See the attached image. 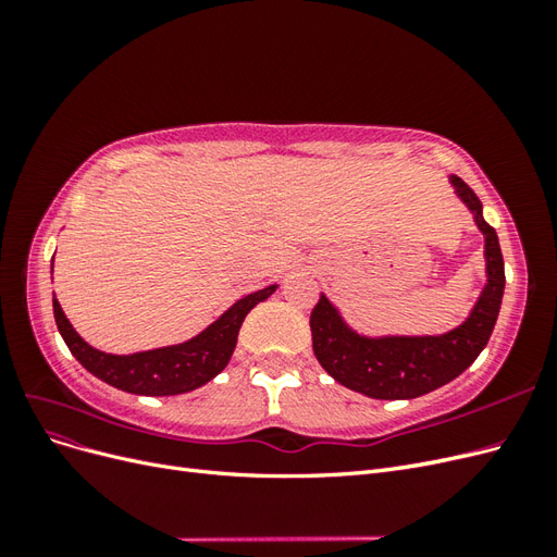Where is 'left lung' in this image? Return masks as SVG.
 Returning <instances> with one entry per match:
<instances>
[{"label": "left lung", "mask_w": 557, "mask_h": 557, "mask_svg": "<svg viewBox=\"0 0 557 557\" xmlns=\"http://www.w3.org/2000/svg\"><path fill=\"white\" fill-rule=\"evenodd\" d=\"M485 237L487 283L460 327L440 336H381L352 332L325 295L311 311L313 352L325 372L374 399H413L446 385L479 358L491 339L504 295V260L497 232L483 221V205L469 185L450 176Z\"/></svg>", "instance_id": "obj_1"}]
</instances>
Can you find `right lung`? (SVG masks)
Segmentation results:
<instances>
[{"label":"right lung","instance_id":"right-lung-1","mask_svg":"<svg viewBox=\"0 0 557 557\" xmlns=\"http://www.w3.org/2000/svg\"><path fill=\"white\" fill-rule=\"evenodd\" d=\"M274 290L276 285H269L264 290L246 295L190 342L132 352V356H111V352L97 350L83 342L70 320H66L58 299H53V313L64 344L70 346L72 356L90 374L117 387V391L160 397L190 393L221 374L232 358L234 346H237L244 318Z\"/></svg>","mask_w":557,"mask_h":557}]
</instances>
